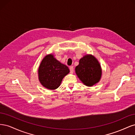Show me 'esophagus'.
I'll use <instances>...</instances> for the list:
<instances>
[{
  "mask_svg": "<svg viewBox=\"0 0 135 135\" xmlns=\"http://www.w3.org/2000/svg\"><path fill=\"white\" fill-rule=\"evenodd\" d=\"M69 69H70V72L71 74H73L74 73V68H73V66H70L69 68Z\"/></svg>",
  "mask_w": 135,
  "mask_h": 135,
  "instance_id": "obj_1",
  "label": "esophagus"
}]
</instances>
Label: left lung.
<instances>
[{
	"label": "left lung",
	"instance_id": "1",
	"mask_svg": "<svg viewBox=\"0 0 135 135\" xmlns=\"http://www.w3.org/2000/svg\"><path fill=\"white\" fill-rule=\"evenodd\" d=\"M75 73L84 85L92 86L100 81L102 69L98 60L92 55H86L79 60Z\"/></svg>",
	"mask_w": 135,
	"mask_h": 135
}]
</instances>
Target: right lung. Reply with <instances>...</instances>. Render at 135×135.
<instances>
[{"mask_svg":"<svg viewBox=\"0 0 135 135\" xmlns=\"http://www.w3.org/2000/svg\"><path fill=\"white\" fill-rule=\"evenodd\" d=\"M70 70L66 65L57 60L52 54L46 56L42 60L38 69L40 83L48 89L57 88L65 76Z\"/></svg>","mask_w":135,"mask_h":135,"instance_id":"1","label":"right lung"}]
</instances>
